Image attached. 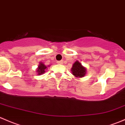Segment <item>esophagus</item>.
Segmentation results:
<instances>
[{"label":"esophagus","mask_w":125,"mask_h":125,"mask_svg":"<svg viewBox=\"0 0 125 125\" xmlns=\"http://www.w3.org/2000/svg\"><path fill=\"white\" fill-rule=\"evenodd\" d=\"M57 63H58V64H62L63 63V60H60V61L57 62Z\"/></svg>","instance_id":"1"}]
</instances>
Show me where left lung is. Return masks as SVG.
<instances>
[{"label":"left lung","instance_id":"1","mask_svg":"<svg viewBox=\"0 0 125 125\" xmlns=\"http://www.w3.org/2000/svg\"><path fill=\"white\" fill-rule=\"evenodd\" d=\"M86 68L81 65L79 62L77 61L73 63L71 71L73 74L77 77H83L86 74Z\"/></svg>","mask_w":125,"mask_h":125}]
</instances>
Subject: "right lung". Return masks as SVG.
<instances>
[{
  "label": "right lung",
  "mask_w": 125,
  "mask_h": 125,
  "mask_svg": "<svg viewBox=\"0 0 125 125\" xmlns=\"http://www.w3.org/2000/svg\"><path fill=\"white\" fill-rule=\"evenodd\" d=\"M46 68H47V66H45V65H44V64L41 62L40 65L38 66V69L37 71H36L38 73V74L41 75L42 73H44L45 72V70Z\"/></svg>",
  "instance_id": "add662e5"
}]
</instances>
